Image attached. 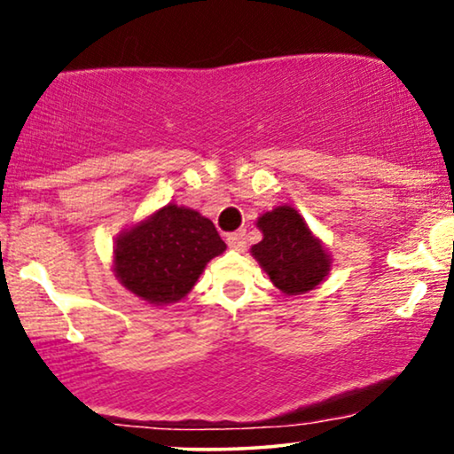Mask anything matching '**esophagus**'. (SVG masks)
Returning <instances> with one entry per match:
<instances>
[{
    "label": "esophagus",
    "instance_id": "obj_1",
    "mask_svg": "<svg viewBox=\"0 0 454 454\" xmlns=\"http://www.w3.org/2000/svg\"><path fill=\"white\" fill-rule=\"evenodd\" d=\"M246 235L241 231H235V233H229L227 235V246L231 247L235 252H244L246 250Z\"/></svg>",
    "mask_w": 454,
    "mask_h": 454
}]
</instances>
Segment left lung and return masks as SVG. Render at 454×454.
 I'll use <instances>...</instances> for the list:
<instances>
[{"instance_id": "8db88e82", "label": "left lung", "mask_w": 454, "mask_h": 454, "mask_svg": "<svg viewBox=\"0 0 454 454\" xmlns=\"http://www.w3.org/2000/svg\"><path fill=\"white\" fill-rule=\"evenodd\" d=\"M258 227L264 238L252 246V256L283 294H306L328 275L331 258L297 210L278 207L260 216Z\"/></svg>"}]
</instances>
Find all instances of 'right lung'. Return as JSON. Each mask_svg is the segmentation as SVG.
Instances as JSON below:
<instances>
[{
    "mask_svg": "<svg viewBox=\"0 0 454 454\" xmlns=\"http://www.w3.org/2000/svg\"><path fill=\"white\" fill-rule=\"evenodd\" d=\"M225 247L213 221L169 204L117 239L115 275L148 303H173L194 287L208 260Z\"/></svg>",
    "mask_w": 454,
    "mask_h": 454,
    "instance_id": "right-lung-1",
    "label": "right lung"
}]
</instances>
